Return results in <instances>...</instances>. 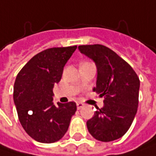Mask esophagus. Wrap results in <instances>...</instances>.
Segmentation results:
<instances>
[{"mask_svg": "<svg viewBox=\"0 0 156 156\" xmlns=\"http://www.w3.org/2000/svg\"><path fill=\"white\" fill-rule=\"evenodd\" d=\"M76 106H77V109H81L82 107H83V103H81V102H78L77 104H76Z\"/></svg>", "mask_w": 156, "mask_h": 156, "instance_id": "1", "label": "esophagus"}]
</instances>
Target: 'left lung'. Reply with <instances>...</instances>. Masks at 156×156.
<instances>
[{
    "mask_svg": "<svg viewBox=\"0 0 156 156\" xmlns=\"http://www.w3.org/2000/svg\"><path fill=\"white\" fill-rule=\"evenodd\" d=\"M80 52L97 66L93 90L104 97V106L97 107L94 116L87 121L91 136L103 142L122 138L130 127L139 106V77L132 67L115 51L100 44L81 45Z\"/></svg>",
    "mask_w": 156,
    "mask_h": 156,
    "instance_id": "left-lung-1",
    "label": "left lung"
}]
</instances>
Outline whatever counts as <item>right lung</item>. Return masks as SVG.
<instances>
[{"mask_svg":"<svg viewBox=\"0 0 156 156\" xmlns=\"http://www.w3.org/2000/svg\"><path fill=\"white\" fill-rule=\"evenodd\" d=\"M77 46L50 48L33 57L17 75L13 99L22 127L41 143H54L67 131L76 104L54 105L53 88Z\"/></svg>","mask_w":156,"mask_h":156,"instance_id":"add662e5","label":"right lung"}]
</instances>
